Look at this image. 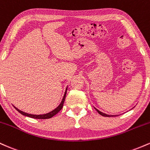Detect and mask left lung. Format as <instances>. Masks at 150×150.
Listing matches in <instances>:
<instances>
[{"instance_id": "obj_1", "label": "left lung", "mask_w": 150, "mask_h": 150, "mask_svg": "<svg viewBox=\"0 0 150 150\" xmlns=\"http://www.w3.org/2000/svg\"><path fill=\"white\" fill-rule=\"evenodd\" d=\"M95 108V109L97 110V112L99 113V114H100V115H101V116H106V117H111V116H113V115H108V114H106V113H104L101 112L100 111H99V110L97 109V108Z\"/></svg>"}]
</instances>
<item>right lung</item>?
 I'll return each instance as SVG.
<instances>
[{
  "label": "right lung",
  "instance_id": "add662e5",
  "mask_svg": "<svg viewBox=\"0 0 150 150\" xmlns=\"http://www.w3.org/2000/svg\"><path fill=\"white\" fill-rule=\"evenodd\" d=\"M67 89H68V87H67L66 89H65V92L64 96H63V99H62V101H61V104H60L59 105H58V107H56V108H55L54 110H53V111H50L49 113H45V114H41V115L30 114V113H27L24 112V111H20V110H19L18 108L15 107V106H14V107H15V109H16L17 111H18L19 113H21V114L23 115V116H27V117H30V118H37V119H48V118H52L53 116H54L56 114V113H58V112H59V111H61V110L62 109V108H63V104H64L65 99V95H66Z\"/></svg>",
  "mask_w": 150,
  "mask_h": 150
}]
</instances>
